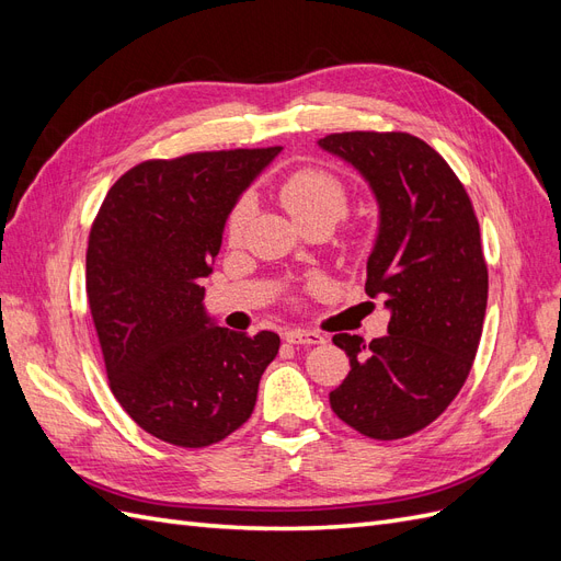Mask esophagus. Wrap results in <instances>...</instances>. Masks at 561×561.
<instances>
[{"instance_id": "obj_1", "label": "esophagus", "mask_w": 561, "mask_h": 561, "mask_svg": "<svg viewBox=\"0 0 561 561\" xmlns=\"http://www.w3.org/2000/svg\"><path fill=\"white\" fill-rule=\"evenodd\" d=\"M285 342H287V344L316 346V344H322V342H325V339H322L318 332H309V330H290V332H285Z\"/></svg>"}]
</instances>
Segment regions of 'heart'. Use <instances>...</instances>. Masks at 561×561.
I'll use <instances>...</instances> for the list:
<instances>
[{"label": "heart", "mask_w": 561, "mask_h": 561, "mask_svg": "<svg viewBox=\"0 0 561 561\" xmlns=\"http://www.w3.org/2000/svg\"><path fill=\"white\" fill-rule=\"evenodd\" d=\"M278 196L285 210L290 213L301 227L325 225L332 227L342 219L348 210V186L344 180L334 175L325 168H297L278 186ZM254 213V198L243 194L233 203V208L227 217V236L229 241H239L250 217Z\"/></svg>", "instance_id": "1"}]
</instances>
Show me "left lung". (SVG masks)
Masks as SVG:
<instances>
[{
  "instance_id": "obj_1",
  "label": "left lung",
  "mask_w": 561,
  "mask_h": 561,
  "mask_svg": "<svg viewBox=\"0 0 561 561\" xmlns=\"http://www.w3.org/2000/svg\"><path fill=\"white\" fill-rule=\"evenodd\" d=\"M320 147L358 168L377 194L365 293L390 309L383 339L334 334L351 371L330 393L332 412L371 439L410 437L451 404L480 346L489 271L478 217L449 163L416 135L330 133Z\"/></svg>"
}]
</instances>
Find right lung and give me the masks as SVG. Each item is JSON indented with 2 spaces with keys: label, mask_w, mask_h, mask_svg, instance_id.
Instances as JSON below:
<instances>
[{
  "label": "right lung",
  "mask_w": 561,
  "mask_h": 561,
  "mask_svg": "<svg viewBox=\"0 0 561 561\" xmlns=\"http://www.w3.org/2000/svg\"><path fill=\"white\" fill-rule=\"evenodd\" d=\"M280 147L149 159L118 178L87 250V297L116 402L161 443L203 449L250 419L276 332L208 328L201 278L236 198Z\"/></svg>",
  "instance_id": "obj_1"
}]
</instances>
